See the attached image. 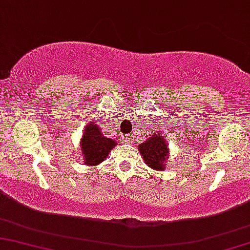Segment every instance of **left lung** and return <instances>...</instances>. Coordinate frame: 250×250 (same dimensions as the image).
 I'll return each instance as SVG.
<instances>
[{
  "instance_id": "1",
  "label": "left lung",
  "mask_w": 250,
  "mask_h": 250,
  "mask_svg": "<svg viewBox=\"0 0 250 250\" xmlns=\"http://www.w3.org/2000/svg\"><path fill=\"white\" fill-rule=\"evenodd\" d=\"M138 150L147 166L157 170L165 169V162L168 154V143L163 136V132L158 131L151 135L144 143L140 144Z\"/></svg>"
}]
</instances>
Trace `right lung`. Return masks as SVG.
Masks as SVG:
<instances>
[{
    "label": "right lung",
    "mask_w": 250,
    "mask_h": 250,
    "mask_svg": "<svg viewBox=\"0 0 250 250\" xmlns=\"http://www.w3.org/2000/svg\"><path fill=\"white\" fill-rule=\"evenodd\" d=\"M116 145V142L112 138L103 136L97 123L91 122L85 127L83 137L81 141L82 153H83L86 165H98L103 162Z\"/></svg>",
    "instance_id": "right-lung-1"
}]
</instances>
